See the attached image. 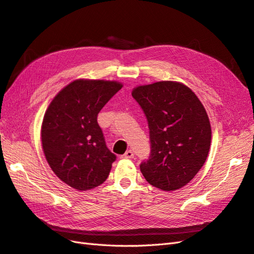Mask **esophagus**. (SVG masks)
I'll return each mask as SVG.
<instances>
[{
	"label": "esophagus",
	"instance_id": "34e87169",
	"mask_svg": "<svg viewBox=\"0 0 254 254\" xmlns=\"http://www.w3.org/2000/svg\"><path fill=\"white\" fill-rule=\"evenodd\" d=\"M134 157V152L131 150V149H129V150H127L124 155L122 156V158L123 159H132Z\"/></svg>",
	"mask_w": 254,
	"mask_h": 254
}]
</instances>
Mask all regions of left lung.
Masks as SVG:
<instances>
[{
  "label": "left lung",
  "mask_w": 254,
  "mask_h": 254,
  "mask_svg": "<svg viewBox=\"0 0 254 254\" xmlns=\"http://www.w3.org/2000/svg\"><path fill=\"white\" fill-rule=\"evenodd\" d=\"M131 94L149 128L150 155L140 165L144 178L166 191L187 186L210 150L212 131L203 105L189 87L177 81L139 86Z\"/></svg>",
  "instance_id": "obj_1"
}]
</instances>
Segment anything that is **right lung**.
<instances>
[{
    "mask_svg": "<svg viewBox=\"0 0 254 254\" xmlns=\"http://www.w3.org/2000/svg\"><path fill=\"white\" fill-rule=\"evenodd\" d=\"M123 84L77 79L61 90L45 111L41 142L52 171L78 190L106 181L117 156L107 147L97 115Z\"/></svg>",
    "mask_w": 254,
    "mask_h": 254,
    "instance_id": "obj_1",
    "label": "right lung"
}]
</instances>
